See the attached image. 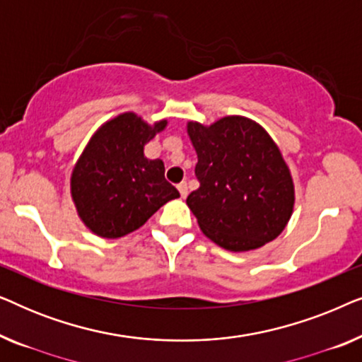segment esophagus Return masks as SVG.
<instances>
[{"mask_svg": "<svg viewBox=\"0 0 362 362\" xmlns=\"http://www.w3.org/2000/svg\"><path fill=\"white\" fill-rule=\"evenodd\" d=\"M177 189H180L181 197L187 196V185H186V182H180V185H177Z\"/></svg>", "mask_w": 362, "mask_h": 362, "instance_id": "1", "label": "esophagus"}]
</instances>
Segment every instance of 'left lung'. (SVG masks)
Masks as SVG:
<instances>
[{
	"mask_svg": "<svg viewBox=\"0 0 362 362\" xmlns=\"http://www.w3.org/2000/svg\"><path fill=\"white\" fill-rule=\"evenodd\" d=\"M197 153L199 187L187 206L201 230L232 252L274 240L293 211V181L281 153L264 128L244 117L204 127L189 122Z\"/></svg>",
	"mask_w": 362,
	"mask_h": 362,
	"instance_id": "8db88e82",
	"label": "left lung"
}]
</instances>
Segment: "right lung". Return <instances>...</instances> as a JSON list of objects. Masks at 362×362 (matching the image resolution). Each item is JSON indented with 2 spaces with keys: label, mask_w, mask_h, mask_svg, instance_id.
<instances>
[{
  "label": "right lung",
  "mask_w": 362,
  "mask_h": 362,
  "mask_svg": "<svg viewBox=\"0 0 362 362\" xmlns=\"http://www.w3.org/2000/svg\"><path fill=\"white\" fill-rule=\"evenodd\" d=\"M166 127L146 125L135 113L107 122L74 168L71 187L78 216L93 234L118 239L141 227L180 192L165 180L161 160H148L143 146Z\"/></svg>",
  "instance_id": "obj_1"
}]
</instances>
